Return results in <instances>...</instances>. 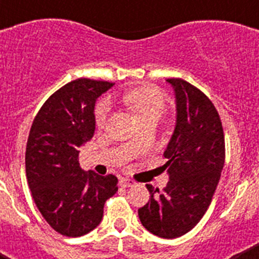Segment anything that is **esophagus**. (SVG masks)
Instances as JSON below:
<instances>
[{
    "mask_svg": "<svg viewBox=\"0 0 259 259\" xmlns=\"http://www.w3.org/2000/svg\"><path fill=\"white\" fill-rule=\"evenodd\" d=\"M135 184H136V183H135L134 180L127 179V178H123V179H120V185H122V187H124V188H128V187H134Z\"/></svg>",
    "mask_w": 259,
    "mask_h": 259,
    "instance_id": "esophagus-1",
    "label": "esophagus"
}]
</instances>
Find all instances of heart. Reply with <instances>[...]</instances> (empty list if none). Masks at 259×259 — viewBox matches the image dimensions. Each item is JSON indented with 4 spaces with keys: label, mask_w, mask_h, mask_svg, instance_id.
Here are the masks:
<instances>
[{
    "label": "heart",
    "mask_w": 259,
    "mask_h": 259,
    "mask_svg": "<svg viewBox=\"0 0 259 259\" xmlns=\"http://www.w3.org/2000/svg\"><path fill=\"white\" fill-rule=\"evenodd\" d=\"M125 107L131 110L139 120L150 115H159L164 110V98L159 91L152 87H139L125 92L120 97ZM109 114V102L101 101L96 106L95 116L98 125L105 123Z\"/></svg>",
    "instance_id": "b5f03b06"
}]
</instances>
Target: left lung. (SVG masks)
<instances>
[{
	"label": "left lung",
	"instance_id": "obj_1",
	"mask_svg": "<svg viewBox=\"0 0 259 259\" xmlns=\"http://www.w3.org/2000/svg\"><path fill=\"white\" fill-rule=\"evenodd\" d=\"M175 92V130L163 155L168 183L139 209L146 230L163 239L185 235L206 212L224 166V135L212 102L183 79H167Z\"/></svg>",
	"mask_w": 259,
	"mask_h": 259
}]
</instances>
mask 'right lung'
Returning a JSON list of instances; mask_svg holds the SVG:
<instances>
[{
	"instance_id": "right-lung-1",
	"label": "right lung",
	"mask_w": 259,
	"mask_h": 259,
	"mask_svg": "<svg viewBox=\"0 0 259 259\" xmlns=\"http://www.w3.org/2000/svg\"><path fill=\"white\" fill-rule=\"evenodd\" d=\"M114 83L76 79L53 93L32 123L26 174L32 197L53 230L68 237L101 223L104 205L118 191L114 175L81 170L80 146L95 135L97 98Z\"/></svg>"
}]
</instances>
